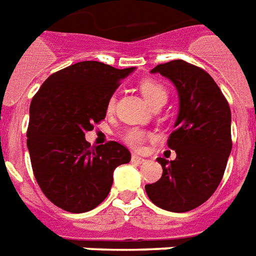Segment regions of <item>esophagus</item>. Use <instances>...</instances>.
I'll return each mask as SVG.
<instances>
[{
  "label": "esophagus",
  "mask_w": 256,
  "mask_h": 256,
  "mask_svg": "<svg viewBox=\"0 0 256 256\" xmlns=\"http://www.w3.org/2000/svg\"><path fill=\"white\" fill-rule=\"evenodd\" d=\"M132 162H136V164H144L146 162V160L144 158H142V157H139V156H136V154H134L132 156Z\"/></svg>",
  "instance_id": "34e87169"
}]
</instances>
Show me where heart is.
Returning a JSON list of instances; mask_svg holds the SVG:
<instances>
[{
    "label": "heart",
    "mask_w": 256,
    "mask_h": 256,
    "mask_svg": "<svg viewBox=\"0 0 256 256\" xmlns=\"http://www.w3.org/2000/svg\"><path fill=\"white\" fill-rule=\"evenodd\" d=\"M139 90L142 92V95L144 96V99L148 100L152 106H156L158 103H166V98H168V90L164 85L156 81V80L148 78L142 80L139 82ZM114 98H110L108 100V112H113L114 110ZM148 132L143 131V130H139V128H131L128 131L124 132L122 135V140H124L128 146H131L132 148L135 150H139V148H143V144L146 143V140L148 139Z\"/></svg>",
    "instance_id": "heart-1"
}]
</instances>
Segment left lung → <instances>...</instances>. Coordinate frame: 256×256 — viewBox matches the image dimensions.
<instances>
[{
  "label": "left lung",
  "mask_w": 256,
  "mask_h": 256,
  "mask_svg": "<svg viewBox=\"0 0 256 256\" xmlns=\"http://www.w3.org/2000/svg\"><path fill=\"white\" fill-rule=\"evenodd\" d=\"M152 73L170 78L178 90L179 113L168 138L176 158H157L162 175L144 189L162 210L192 211L215 193L224 178L232 152L229 103L211 76L188 62L162 63Z\"/></svg>",
  "instance_id": "8db88e82"
}]
</instances>
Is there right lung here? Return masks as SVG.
<instances>
[{"instance_id": "right-lung-1", "label": "right lung", "mask_w": 256, "mask_h": 256, "mask_svg": "<svg viewBox=\"0 0 256 256\" xmlns=\"http://www.w3.org/2000/svg\"><path fill=\"white\" fill-rule=\"evenodd\" d=\"M132 72L80 62L50 76L32 98L27 128L32 172L46 198L64 211L99 206L112 189L114 170L131 160L121 143L92 148L85 134L104 120L108 100Z\"/></svg>"}]
</instances>
